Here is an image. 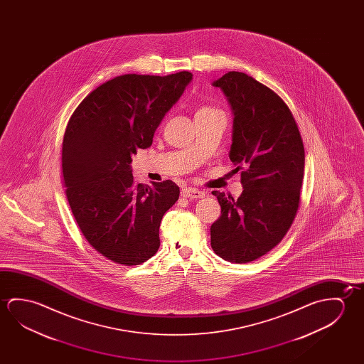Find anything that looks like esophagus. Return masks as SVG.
Returning a JSON list of instances; mask_svg holds the SVG:
<instances>
[{"instance_id": "esophagus-1", "label": "esophagus", "mask_w": 364, "mask_h": 364, "mask_svg": "<svg viewBox=\"0 0 364 364\" xmlns=\"http://www.w3.org/2000/svg\"><path fill=\"white\" fill-rule=\"evenodd\" d=\"M181 197L197 199V198L205 197V193L202 191H198L196 188H185V189L181 191Z\"/></svg>"}]
</instances>
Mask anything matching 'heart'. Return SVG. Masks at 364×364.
<instances>
[{
  "instance_id": "heart-1",
  "label": "heart",
  "mask_w": 364,
  "mask_h": 364,
  "mask_svg": "<svg viewBox=\"0 0 364 364\" xmlns=\"http://www.w3.org/2000/svg\"><path fill=\"white\" fill-rule=\"evenodd\" d=\"M200 110H212V109H208V107H203Z\"/></svg>"
}]
</instances>
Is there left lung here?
Masks as SVG:
<instances>
[{
	"label": "left lung",
	"mask_w": 364,
	"mask_h": 364,
	"mask_svg": "<svg viewBox=\"0 0 364 364\" xmlns=\"http://www.w3.org/2000/svg\"><path fill=\"white\" fill-rule=\"evenodd\" d=\"M212 85L223 91L232 110L230 160L236 170L247 168L237 200L212 191L220 217L210 226V245L227 262H254L279 244L296 217L304 142L286 102L255 78L232 71Z\"/></svg>",
	"instance_id": "8db88e82"
}]
</instances>
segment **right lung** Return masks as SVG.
I'll return each mask as SVG.
<instances>
[{
    "label": "right lung",
    "mask_w": 364,
    "mask_h": 364,
    "mask_svg": "<svg viewBox=\"0 0 364 364\" xmlns=\"http://www.w3.org/2000/svg\"><path fill=\"white\" fill-rule=\"evenodd\" d=\"M193 75H123L96 87L72 114L62 144L67 200L102 257L139 265L160 247V223L179 199L171 180L136 184L132 155L149 149Z\"/></svg>",
    "instance_id": "1"
}]
</instances>
